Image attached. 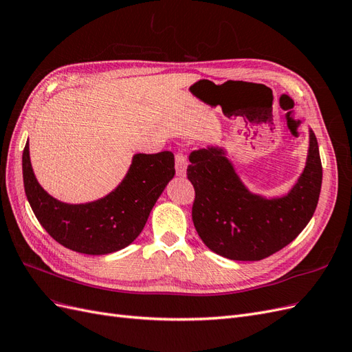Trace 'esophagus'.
<instances>
[{"mask_svg": "<svg viewBox=\"0 0 352 352\" xmlns=\"http://www.w3.org/2000/svg\"><path fill=\"white\" fill-rule=\"evenodd\" d=\"M175 163H176V175L177 176H185L186 175V166H188V160L184 153H177L175 157Z\"/></svg>", "mask_w": 352, "mask_h": 352, "instance_id": "obj_1", "label": "esophagus"}]
</instances>
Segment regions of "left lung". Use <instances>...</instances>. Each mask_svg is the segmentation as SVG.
Instances as JSON below:
<instances>
[{
  "label": "left lung",
  "instance_id": "left-lung-1",
  "mask_svg": "<svg viewBox=\"0 0 352 352\" xmlns=\"http://www.w3.org/2000/svg\"><path fill=\"white\" fill-rule=\"evenodd\" d=\"M195 189L192 220L199 238L221 257L258 261L291 243L311 220L322 189V160L310 131L307 166L286 197L265 199L242 185L220 148L189 154Z\"/></svg>",
  "mask_w": 352,
  "mask_h": 352
}]
</instances>
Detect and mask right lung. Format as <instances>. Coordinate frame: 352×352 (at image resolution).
I'll use <instances>...</instances> for the list:
<instances>
[{"label":"right lung","instance_id":"1","mask_svg":"<svg viewBox=\"0 0 352 352\" xmlns=\"http://www.w3.org/2000/svg\"><path fill=\"white\" fill-rule=\"evenodd\" d=\"M23 185L29 204L51 238L72 251L104 255L132 243L175 176L172 151L136 154L123 182L111 194L88 204H65L48 195L34 175L29 144L23 150Z\"/></svg>","mask_w":352,"mask_h":352}]
</instances>
